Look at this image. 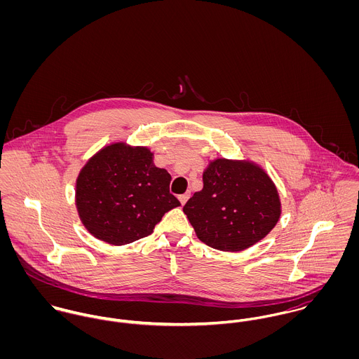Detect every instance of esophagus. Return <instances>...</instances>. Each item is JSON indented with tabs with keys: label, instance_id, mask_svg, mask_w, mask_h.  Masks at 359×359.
Instances as JSON below:
<instances>
[{
	"label": "esophagus",
	"instance_id": "esophagus-1",
	"mask_svg": "<svg viewBox=\"0 0 359 359\" xmlns=\"http://www.w3.org/2000/svg\"><path fill=\"white\" fill-rule=\"evenodd\" d=\"M178 199H180V202H181V205H184L187 203V201L189 199V194H184V195H181Z\"/></svg>",
	"mask_w": 359,
	"mask_h": 359
}]
</instances>
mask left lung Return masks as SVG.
Listing matches in <instances>:
<instances>
[{"instance_id": "left-lung-1", "label": "left lung", "mask_w": 359, "mask_h": 359, "mask_svg": "<svg viewBox=\"0 0 359 359\" xmlns=\"http://www.w3.org/2000/svg\"><path fill=\"white\" fill-rule=\"evenodd\" d=\"M184 212L207 246L241 252L272 231L280 201L268 174L255 163L217 158L203 172V189L194 194Z\"/></svg>"}]
</instances>
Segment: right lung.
Wrapping results in <instances>:
<instances>
[{"instance_id":"1","label":"right lung","mask_w":359,"mask_h":359,"mask_svg":"<svg viewBox=\"0 0 359 359\" xmlns=\"http://www.w3.org/2000/svg\"><path fill=\"white\" fill-rule=\"evenodd\" d=\"M170 181L148 148L111 144L79 174L76 205L81 222L97 239L114 246L145 238L167 211L180 205L170 194Z\"/></svg>"}]
</instances>
